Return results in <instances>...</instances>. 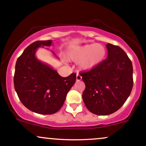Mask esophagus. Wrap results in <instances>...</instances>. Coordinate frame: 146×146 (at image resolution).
<instances>
[{"mask_svg": "<svg viewBox=\"0 0 146 146\" xmlns=\"http://www.w3.org/2000/svg\"><path fill=\"white\" fill-rule=\"evenodd\" d=\"M81 80V76H80L79 74H76V81H79Z\"/></svg>", "mask_w": 146, "mask_h": 146, "instance_id": "obj_1", "label": "esophagus"}]
</instances>
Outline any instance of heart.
I'll use <instances>...</instances> for the list:
<instances>
[{
    "instance_id": "b5f03b06",
    "label": "heart",
    "mask_w": 146,
    "mask_h": 146,
    "mask_svg": "<svg viewBox=\"0 0 146 146\" xmlns=\"http://www.w3.org/2000/svg\"><path fill=\"white\" fill-rule=\"evenodd\" d=\"M106 54V48L99 44H85L73 46L67 54L69 60L79 62L81 70H92L104 60Z\"/></svg>"
}]
</instances>
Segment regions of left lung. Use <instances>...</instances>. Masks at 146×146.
Here are the masks:
<instances>
[{
    "instance_id": "left-lung-1",
    "label": "left lung",
    "mask_w": 146,
    "mask_h": 146,
    "mask_svg": "<svg viewBox=\"0 0 146 146\" xmlns=\"http://www.w3.org/2000/svg\"><path fill=\"white\" fill-rule=\"evenodd\" d=\"M107 58L87 72L81 73L86 85L82 98L92 113L106 115L118 110L133 87L131 61L121 48L108 43Z\"/></svg>"
}]
</instances>
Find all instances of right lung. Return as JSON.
Listing matches in <instances>:
<instances>
[{
    "mask_svg": "<svg viewBox=\"0 0 146 146\" xmlns=\"http://www.w3.org/2000/svg\"><path fill=\"white\" fill-rule=\"evenodd\" d=\"M52 44V40L33 42L18 58L15 65L14 85L20 101L29 110L42 115L60 110L76 81V74L62 77L53 67L36 57L39 48ZM51 53L56 57L54 52Z\"/></svg>",
    "mask_w": 146,
    "mask_h": 146,
    "instance_id": "1",
    "label": "right lung"
}]
</instances>
